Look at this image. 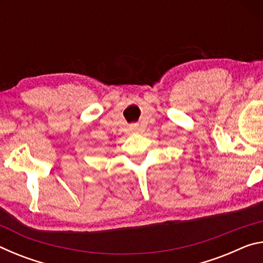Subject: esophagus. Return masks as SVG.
Instances as JSON below:
<instances>
[{
	"mask_svg": "<svg viewBox=\"0 0 263 263\" xmlns=\"http://www.w3.org/2000/svg\"><path fill=\"white\" fill-rule=\"evenodd\" d=\"M130 131L132 133L139 132V125H138V124H132V125H130Z\"/></svg>",
	"mask_w": 263,
	"mask_h": 263,
	"instance_id": "1",
	"label": "esophagus"
}]
</instances>
